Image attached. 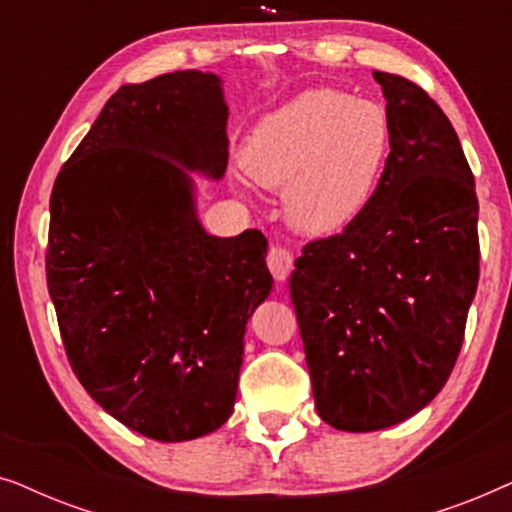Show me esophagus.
Returning <instances> with one entry per match:
<instances>
[{"mask_svg": "<svg viewBox=\"0 0 512 512\" xmlns=\"http://www.w3.org/2000/svg\"><path fill=\"white\" fill-rule=\"evenodd\" d=\"M268 268L272 272V277L277 279V282H284L286 277L291 275L293 270V254L286 247H270L268 251Z\"/></svg>", "mask_w": 512, "mask_h": 512, "instance_id": "1", "label": "esophagus"}]
</instances>
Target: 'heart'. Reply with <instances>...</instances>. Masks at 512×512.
I'll use <instances>...</instances> for the list:
<instances>
[{
	"instance_id": "obj_1",
	"label": "heart",
	"mask_w": 512,
	"mask_h": 512,
	"mask_svg": "<svg viewBox=\"0 0 512 512\" xmlns=\"http://www.w3.org/2000/svg\"><path fill=\"white\" fill-rule=\"evenodd\" d=\"M394 128L375 100L312 88L256 125L244 170L258 184L286 188V216L298 230L345 228L373 198L391 156Z\"/></svg>"
}]
</instances>
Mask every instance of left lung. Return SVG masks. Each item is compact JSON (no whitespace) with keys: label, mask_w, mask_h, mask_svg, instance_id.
Returning <instances> with one entry per match:
<instances>
[{"label":"left lung","mask_w":512,"mask_h":512,"mask_svg":"<svg viewBox=\"0 0 512 512\" xmlns=\"http://www.w3.org/2000/svg\"><path fill=\"white\" fill-rule=\"evenodd\" d=\"M394 128L366 209L296 258L289 289L319 417L338 431L401 424L445 387L480 277L473 172L417 83L373 72Z\"/></svg>","instance_id":"left-lung-1"}]
</instances>
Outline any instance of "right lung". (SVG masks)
<instances>
[{
  "instance_id": "add662e5",
  "label": "right lung",
  "mask_w": 512,
  "mask_h": 512,
  "mask_svg": "<svg viewBox=\"0 0 512 512\" xmlns=\"http://www.w3.org/2000/svg\"><path fill=\"white\" fill-rule=\"evenodd\" d=\"M216 74L121 86L51 193L46 279L67 359L111 417L160 443L233 415L247 321L270 296L261 230L209 235L191 172L228 165Z\"/></svg>"
}]
</instances>
